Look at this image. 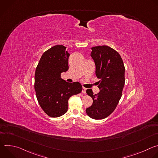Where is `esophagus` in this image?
<instances>
[{"mask_svg":"<svg viewBox=\"0 0 158 158\" xmlns=\"http://www.w3.org/2000/svg\"><path fill=\"white\" fill-rule=\"evenodd\" d=\"M86 88H85V87H82V93H84V94H85V93H86Z\"/></svg>","mask_w":158,"mask_h":158,"instance_id":"34e87169","label":"esophagus"}]
</instances>
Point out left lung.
<instances>
[{"instance_id":"1","label":"left lung","mask_w":158,"mask_h":158,"mask_svg":"<svg viewBox=\"0 0 158 158\" xmlns=\"http://www.w3.org/2000/svg\"><path fill=\"white\" fill-rule=\"evenodd\" d=\"M91 56L96 65V75L100 79V92L94 94L92 89L86 90L93 99L91 107L86 109L87 114L94 119H102L113 112L121 98L125 83V67L119 54L107 46L91 48Z\"/></svg>"}]
</instances>
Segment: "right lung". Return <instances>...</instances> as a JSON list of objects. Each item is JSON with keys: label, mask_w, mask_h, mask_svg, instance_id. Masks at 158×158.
I'll use <instances>...</instances> for the list:
<instances>
[{"label": "right lung", "mask_w": 158, "mask_h": 158, "mask_svg": "<svg viewBox=\"0 0 158 158\" xmlns=\"http://www.w3.org/2000/svg\"><path fill=\"white\" fill-rule=\"evenodd\" d=\"M66 47L57 45L44 52L35 73L34 89L42 110L49 116L57 118L68 109V100L80 93L82 87L79 82H67L60 74L69 69V54Z\"/></svg>", "instance_id": "add662e5"}]
</instances>
